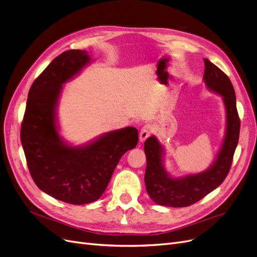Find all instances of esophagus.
<instances>
[{
	"instance_id": "34e87169",
	"label": "esophagus",
	"mask_w": 257,
	"mask_h": 257,
	"mask_svg": "<svg viewBox=\"0 0 257 257\" xmlns=\"http://www.w3.org/2000/svg\"><path fill=\"white\" fill-rule=\"evenodd\" d=\"M153 130H154V127L152 124H146L145 126H143V128L141 131V134H139V141L144 143L146 139L152 134Z\"/></svg>"
}]
</instances>
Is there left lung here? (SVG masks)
<instances>
[{
    "instance_id": "8db88e82",
    "label": "left lung",
    "mask_w": 257,
    "mask_h": 257,
    "mask_svg": "<svg viewBox=\"0 0 257 257\" xmlns=\"http://www.w3.org/2000/svg\"><path fill=\"white\" fill-rule=\"evenodd\" d=\"M204 62L205 83L210 90L223 96L227 116L226 135L211 167L204 173L183 178H172L167 175L162 161L163 147L154 136L147 139L145 143L147 158L145 183L149 196L158 205L188 207L195 204L215 190L229 173L240 132L235 90L226 74L208 59Z\"/></svg>"
}]
</instances>
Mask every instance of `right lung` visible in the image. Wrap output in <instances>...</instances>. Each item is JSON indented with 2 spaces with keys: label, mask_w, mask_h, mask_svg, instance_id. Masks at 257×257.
I'll list each match as a JSON object with an SVG mask.
<instances>
[{
  "label": "right lung",
  "mask_w": 257,
  "mask_h": 257,
  "mask_svg": "<svg viewBox=\"0 0 257 257\" xmlns=\"http://www.w3.org/2000/svg\"><path fill=\"white\" fill-rule=\"evenodd\" d=\"M90 62L88 52L64 51L34 80L21 123L20 138L35 184L53 198L72 205L93 203L103 195L122 155L138 143V131L127 126L84 147L62 141L56 108L62 84Z\"/></svg>",
  "instance_id": "add662e5"
}]
</instances>
